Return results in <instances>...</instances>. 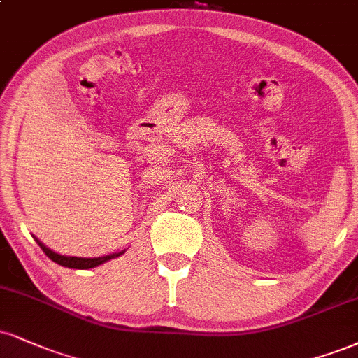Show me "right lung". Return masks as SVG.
<instances>
[{
  "label": "right lung",
  "instance_id": "obj_1",
  "mask_svg": "<svg viewBox=\"0 0 358 358\" xmlns=\"http://www.w3.org/2000/svg\"><path fill=\"white\" fill-rule=\"evenodd\" d=\"M38 245H40V248L43 252L46 253V257L50 258V260L56 262L58 265L62 266H68V268H78V270H86V268H93V266H98L101 264H105V262L111 260V258H116L122 255L123 252L120 253H113V255H106V257H98V258H78V257H64V255H58V253L51 252L50 248H46L45 245H43L40 240H36Z\"/></svg>",
  "mask_w": 358,
  "mask_h": 358
}]
</instances>
